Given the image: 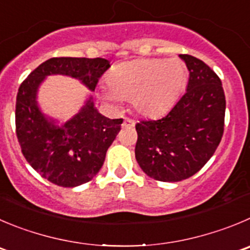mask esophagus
<instances>
[{"label": "esophagus", "mask_w": 250, "mask_h": 250, "mask_svg": "<svg viewBox=\"0 0 250 250\" xmlns=\"http://www.w3.org/2000/svg\"><path fill=\"white\" fill-rule=\"evenodd\" d=\"M135 124H136V121L132 120V119H129V118H125V120H124L123 123V126L124 127H132L135 126Z\"/></svg>", "instance_id": "34e87169"}]
</instances>
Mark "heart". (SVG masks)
<instances>
[{
	"mask_svg": "<svg viewBox=\"0 0 250 250\" xmlns=\"http://www.w3.org/2000/svg\"><path fill=\"white\" fill-rule=\"evenodd\" d=\"M187 78V67L178 59H136L109 71V88H103L102 96L111 103L130 99L137 113L158 116L177 103Z\"/></svg>",
	"mask_w": 250,
	"mask_h": 250,
	"instance_id": "b5f03b06",
	"label": "heart"
}]
</instances>
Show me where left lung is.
I'll list each match as a JSON object with an SVG mask.
<instances>
[{"mask_svg":"<svg viewBox=\"0 0 250 250\" xmlns=\"http://www.w3.org/2000/svg\"><path fill=\"white\" fill-rule=\"evenodd\" d=\"M180 58L189 70L184 96L163 118L136 124V161L159 182H180L198 173L215 153L225 130L220 77L194 56Z\"/></svg>","mask_w":250,"mask_h":250,"instance_id":"left-lung-1","label":"left lung"}]
</instances>
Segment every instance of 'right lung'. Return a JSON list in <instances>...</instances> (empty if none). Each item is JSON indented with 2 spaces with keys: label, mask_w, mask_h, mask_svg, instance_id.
<instances>
[{
  "label": "right lung",
  "mask_w": 250,
  "mask_h": 250,
  "mask_svg": "<svg viewBox=\"0 0 250 250\" xmlns=\"http://www.w3.org/2000/svg\"><path fill=\"white\" fill-rule=\"evenodd\" d=\"M110 62L96 58H52L38 66L18 88L16 135L27 162L42 178L63 188L93 179L106 151L120 131L123 119L98 113L92 98L62 126L45 118L37 104V91L46 76L66 75L94 91Z\"/></svg>",
  "instance_id": "add662e5"
}]
</instances>
